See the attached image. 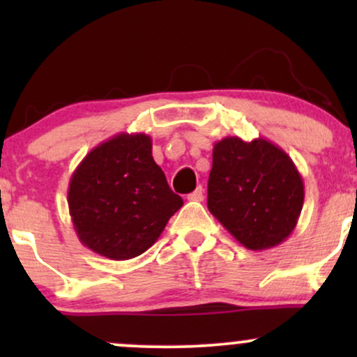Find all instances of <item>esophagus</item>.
Here are the masks:
<instances>
[{"label":"esophagus","instance_id":"esophagus-1","mask_svg":"<svg viewBox=\"0 0 357 357\" xmlns=\"http://www.w3.org/2000/svg\"><path fill=\"white\" fill-rule=\"evenodd\" d=\"M203 188L199 186V188H196L195 191L191 192V195H188V199H190V202H203Z\"/></svg>","mask_w":357,"mask_h":357}]
</instances>
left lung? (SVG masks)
<instances>
[{"instance_id":"obj_1","label":"left lung","mask_w":357,"mask_h":357,"mask_svg":"<svg viewBox=\"0 0 357 357\" xmlns=\"http://www.w3.org/2000/svg\"><path fill=\"white\" fill-rule=\"evenodd\" d=\"M304 181L282 147L228 136L213 146L208 210L248 250L280 245L297 227Z\"/></svg>"}]
</instances>
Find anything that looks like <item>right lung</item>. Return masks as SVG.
<instances>
[{
  "mask_svg": "<svg viewBox=\"0 0 357 357\" xmlns=\"http://www.w3.org/2000/svg\"><path fill=\"white\" fill-rule=\"evenodd\" d=\"M68 211L80 243L110 260L153 247L183 206L153 158V139L121 132L82 159L68 183Z\"/></svg>",
  "mask_w": 357,
  "mask_h": 357,
  "instance_id": "1",
  "label": "right lung"
}]
</instances>
